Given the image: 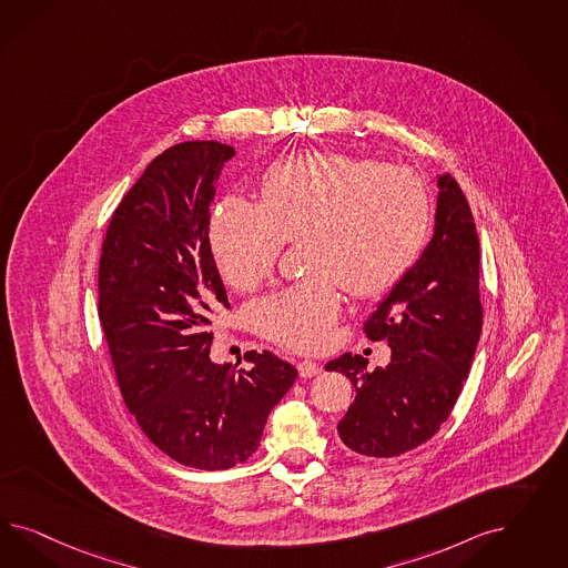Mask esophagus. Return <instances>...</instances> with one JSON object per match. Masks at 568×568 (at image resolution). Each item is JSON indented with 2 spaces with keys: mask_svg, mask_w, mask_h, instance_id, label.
<instances>
[{
  "mask_svg": "<svg viewBox=\"0 0 568 568\" xmlns=\"http://www.w3.org/2000/svg\"><path fill=\"white\" fill-rule=\"evenodd\" d=\"M297 373H300V377L304 378L316 377L321 373V366L312 361L297 362Z\"/></svg>",
  "mask_w": 568,
  "mask_h": 568,
  "instance_id": "34e87169",
  "label": "esophagus"
}]
</instances>
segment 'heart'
<instances>
[{"label": "heart", "instance_id": "b5f03b06", "mask_svg": "<svg viewBox=\"0 0 568 568\" xmlns=\"http://www.w3.org/2000/svg\"><path fill=\"white\" fill-rule=\"evenodd\" d=\"M430 229L425 181L373 158L314 152L264 174L260 204L226 195L207 240L219 273L237 292L273 275L285 243H304L312 273L260 300V333L295 352L328 344L342 312L337 283L358 297L387 292L410 271Z\"/></svg>", "mask_w": 568, "mask_h": 568}]
</instances>
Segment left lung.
<instances>
[{"mask_svg": "<svg viewBox=\"0 0 568 568\" xmlns=\"http://www.w3.org/2000/svg\"><path fill=\"white\" fill-rule=\"evenodd\" d=\"M437 187L429 245L364 323L371 342L389 344L392 362L373 373L358 354L327 364L356 389L337 433L362 456L394 458L430 439L460 396L481 337L473 212L452 174H442Z\"/></svg>", "mask_w": 568, "mask_h": 568, "instance_id": "obj_1", "label": "left lung"}]
</instances>
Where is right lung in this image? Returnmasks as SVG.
Masks as SVG:
<instances>
[{"instance_id":"obj_1","label":"right lung","mask_w":568,"mask_h":568,"mask_svg":"<svg viewBox=\"0 0 568 568\" xmlns=\"http://www.w3.org/2000/svg\"><path fill=\"white\" fill-rule=\"evenodd\" d=\"M219 141H185L152 160L108 224L98 314L126 408L179 465L224 470L260 446L297 371L247 352L252 371L210 361L212 314L229 308L210 252Z\"/></svg>"}]
</instances>
